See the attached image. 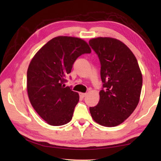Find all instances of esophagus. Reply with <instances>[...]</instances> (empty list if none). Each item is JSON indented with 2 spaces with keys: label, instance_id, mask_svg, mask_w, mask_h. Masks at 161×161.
I'll list each match as a JSON object with an SVG mask.
<instances>
[{
  "label": "esophagus",
  "instance_id": "obj_1",
  "mask_svg": "<svg viewBox=\"0 0 161 161\" xmlns=\"http://www.w3.org/2000/svg\"><path fill=\"white\" fill-rule=\"evenodd\" d=\"M86 93H80V96L81 97L84 98L85 96H86Z\"/></svg>",
  "mask_w": 161,
  "mask_h": 161
}]
</instances>
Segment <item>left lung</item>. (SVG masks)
Returning a JSON list of instances; mask_svg holds the SVG:
<instances>
[{
  "mask_svg": "<svg viewBox=\"0 0 161 161\" xmlns=\"http://www.w3.org/2000/svg\"><path fill=\"white\" fill-rule=\"evenodd\" d=\"M89 45L100 60L103 85L97 105L90 107L98 124L115 126L128 118L137 107L142 77L137 59L125 43L109 37L91 39Z\"/></svg>",
  "mask_w": 161,
  "mask_h": 161,
  "instance_id": "left-lung-1",
  "label": "left lung"
}]
</instances>
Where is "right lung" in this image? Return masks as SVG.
Here are the masks:
<instances>
[{"label":"right lung","mask_w":161,"mask_h":161,"mask_svg":"<svg viewBox=\"0 0 161 161\" xmlns=\"http://www.w3.org/2000/svg\"><path fill=\"white\" fill-rule=\"evenodd\" d=\"M91 53L84 40L61 36L50 40L33 57L27 72L28 97L47 124L61 126L71 120L80 97L64 83L77 58Z\"/></svg>","instance_id":"1"}]
</instances>
